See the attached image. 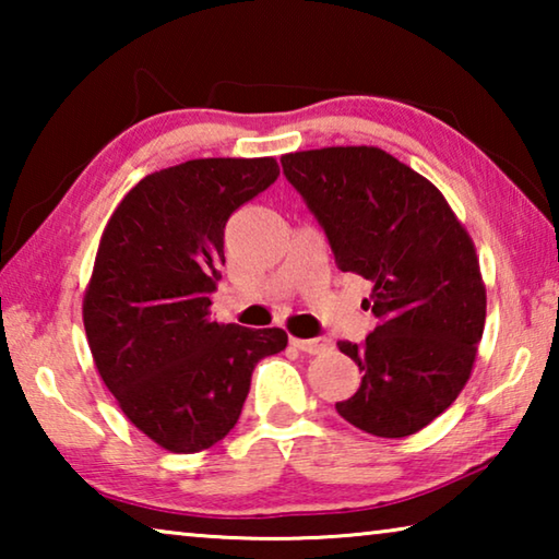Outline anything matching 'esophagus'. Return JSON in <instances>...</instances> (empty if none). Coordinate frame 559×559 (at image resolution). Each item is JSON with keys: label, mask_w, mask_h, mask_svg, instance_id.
<instances>
[{"label": "esophagus", "mask_w": 559, "mask_h": 559, "mask_svg": "<svg viewBox=\"0 0 559 559\" xmlns=\"http://www.w3.org/2000/svg\"><path fill=\"white\" fill-rule=\"evenodd\" d=\"M290 345L300 349V353H308V355H320L330 349V340L325 337H313V340H300V337H290Z\"/></svg>", "instance_id": "34e87169"}]
</instances>
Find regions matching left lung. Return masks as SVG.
<instances>
[{"label": "left lung", "mask_w": 559, "mask_h": 559, "mask_svg": "<svg viewBox=\"0 0 559 559\" xmlns=\"http://www.w3.org/2000/svg\"><path fill=\"white\" fill-rule=\"evenodd\" d=\"M340 271L372 283L377 328L337 343L362 382L335 409L353 427L402 439L466 386L486 325V286L463 224L427 177L380 147H323L281 157Z\"/></svg>", "instance_id": "obj_1"}]
</instances>
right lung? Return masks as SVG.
<instances>
[{"label": "right lung", "mask_w": 559, "mask_h": 559, "mask_svg": "<svg viewBox=\"0 0 559 559\" xmlns=\"http://www.w3.org/2000/svg\"><path fill=\"white\" fill-rule=\"evenodd\" d=\"M278 177L273 157H204L159 169L108 219L83 296L93 362L122 414L173 453L214 447L239 421L281 328L210 316L229 216Z\"/></svg>", "instance_id": "1"}]
</instances>
